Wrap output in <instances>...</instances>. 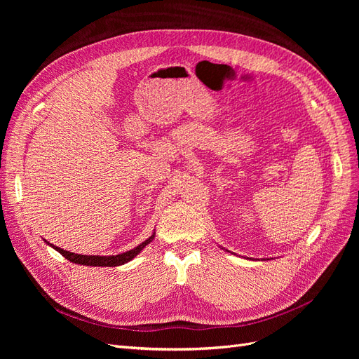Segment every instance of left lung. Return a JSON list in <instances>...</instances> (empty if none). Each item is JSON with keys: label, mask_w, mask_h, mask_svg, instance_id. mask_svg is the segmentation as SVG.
I'll list each match as a JSON object with an SVG mask.
<instances>
[{"label": "left lung", "mask_w": 359, "mask_h": 359, "mask_svg": "<svg viewBox=\"0 0 359 359\" xmlns=\"http://www.w3.org/2000/svg\"><path fill=\"white\" fill-rule=\"evenodd\" d=\"M234 255H236V253H234ZM244 259H249V257H244Z\"/></svg>", "instance_id": "obj_1"}]
</instances>
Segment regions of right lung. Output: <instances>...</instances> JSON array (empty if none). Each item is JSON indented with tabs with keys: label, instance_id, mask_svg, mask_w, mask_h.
Masks as SVG:
<instances>
[{
	"label": "right lung",
	"instance_id": "right-lung-1",
	"mask_svg": "<svg viewBox=\"0 0 359 359\" xmlns=\"http://www.w3.org/2000/svg\"><path fill=\"white\" fill-rule=\"evenodd\" d=\"M154 237H156V233L151 234L145 241L138 244V246L134 248L132 250H128L125 253H119V255H115V256H87V255H79V253H72V252L64 250V249H61L58 246H53V244H50L46 240H45V243L49 244V246L52 249H55L58 253H61L67 260H69L72 263H77V265H83V266H121V265H125V263L130 262L134 257H137L142 252V249L147 246V244H149L151 241L154 240Z\"/></svg>",
	"mask_w": 359,
	"mask_h": 359
}]
</instances>
